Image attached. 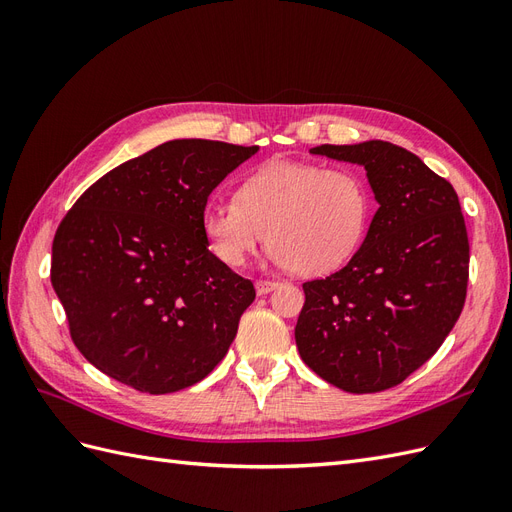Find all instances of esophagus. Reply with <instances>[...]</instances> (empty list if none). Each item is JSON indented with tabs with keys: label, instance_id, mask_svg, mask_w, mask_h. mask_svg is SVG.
Segmentation results:
<instances>
[{
	"label": "esophagus",
	"instance_id": "34e87169",
	"mask_svg": "<svg viewBox=\"0 0 512 512\" xmlns=\"http://www.w3.org/2000/svg\"><path fill=\"white\" fill-rule=\"evenodd\" d=\"M275 288H277V282H271V280H258L256 282V292L260 294V297H262V294H269Z\"/></svg>",
	"mask_w": 512,
	"mask_h": 512
}]
</instances>
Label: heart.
<instances>
[{
    "label": "heart",
    "instance_id": "heart-1",
    "mask_svg": "<svg viewBox=\"0 0 512 512\" xmlns=\"http://www.w3.org/2000/svg\"><path fill=\"white\" fill-rule=\"evenodd\" d=\"M371 190L350 166L271 160L247 175L235 200L203 209L209 250L241 267L269 239L271 256L299 275H322L348 262L365 237Z\"/></svg>",
    "mask_w": 512,
    "mask_h": 512
}]
</instances>
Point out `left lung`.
I'll list each match as a JSON object with an SVG mask.
<instances>
[{
	"instance_id": "1",
	"label": "left lung",
	"mask_w": 512,
	"mask_h": 512,
	"mask_svg": "<svg viewBox=\"0 0 512 512\" xmlns=\"http://www.w3.org/2000/svg\"><path fill=\"white\" fill-rule=\"evenodd\" d=\"M309 153L363 166L380 207L348 265L303 284L294 339L303 363L337 389L386 391L436 354L466 303L470 243L459 198L393 143Z\"/></svg>"
}]
</instances>
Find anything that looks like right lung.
<instances>
[{
    "instance_id": "right-lung-1",
    "label": "right lung",
    "mask_w": 512,
    "mask_h": 512,
    "mask_svg": "<svg viewBox=\"0 0 512 512\" xmlns=\"http://www.w3.org/2000/svg\"><path fill=\"white\" fill-rule=\"evenodd\" d=\"M258 147L177 138L113 168L53 239L51 284L74 346L151 395L203 380L237 335L254 284L209 252V194Z\"/></svg>"
}]
</instances>
